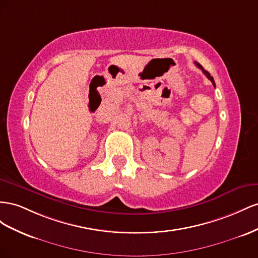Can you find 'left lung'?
Returning <instances> with one entry per match:
<instances>
[{"label":"left lung","instance_id":"1","mask_svg":"<svg viewBox=\"0 0 258 258\" xmlns=\"http://www.w3.org/2000/svg\"><path fill=\"white\" fill-rule=\"evenodd\" d=\"M196 64L198 66V67H199V68H200V69L202 70V72L204 73V75H205V76H207V78H208V79H209V80L211 81V82L213 83V85H214V86H215V82H214V79H213V77H211V75H210V73H209V72H208L207 70H204V69L202 68V66H201V64H199L198 62H196Z\"/></svg>","mask_w":258,"mask_h":258}]
</instances>
